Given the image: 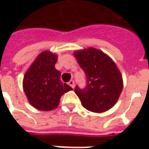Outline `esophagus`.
Returning a JSON list of instances; mask_svg holds the SVG:
<instances>
[{"label":"esophagus","instance_id":"esophagus-1","mask_svg":"<svg viewBox=\"0 0 149 149\" xmlns=\"http://www.w3.org/2000/svg\"><path fill=\"white\" fill-rule=\"evenodd\" d=\"M68 84H69V86H70L72 88H74V80H70Z\"/></svg>","mask_w":149,"mask_h":149}]
</instances>
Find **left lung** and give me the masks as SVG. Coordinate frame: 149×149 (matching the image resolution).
I'll return each mask as SVG.
<instances>
[{
	"mask_svg": "<svg viewBox=\"0 0 149 149\" xmlns=\"http://www.w3.org/2000/svg\"><path fill=\"white\" fill-rule=\"evenodd\" d=\"M74 55L86 78L85 88L74 89L83 106L96 113L111 109L123 90V79L116 64L103 51L91 47L77 50Z\"/></svg>",
	"mask_w": 149,
	"mask_h": 149,
	"instance_id": "1",
	"label": "left lung"
}]
</instances>
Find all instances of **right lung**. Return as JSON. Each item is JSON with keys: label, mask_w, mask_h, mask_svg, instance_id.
<instances>
[{"label": "right lung", "mask_w": 149, "mask_h": 149, "mask_svg": "<svg viewBox=\"0 0 149 149\" xmlns=\"http://www.w3.org/2000/svg\"><path fill=\"white\" fill-rule=\"evenodd\" d=\"M58 56L43 51L29 66L23 79V89L29 103L41 111L55 109L63 94L72 88L60 80L61 73L55 69Z\"/></svg>", "instance_id": "add662e5"}]
</instances>
